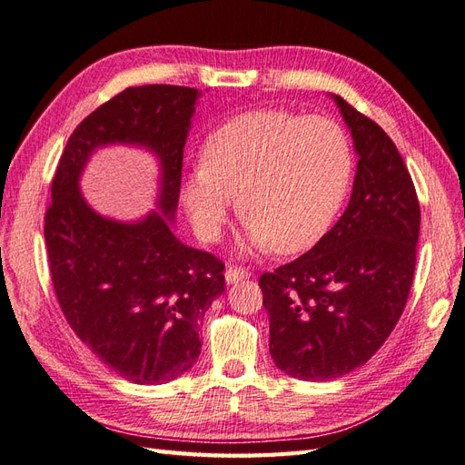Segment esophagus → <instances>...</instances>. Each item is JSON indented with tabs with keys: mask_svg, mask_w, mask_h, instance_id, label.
<instances>
[{
	"mask_svg": "<svg viewBox=\"0 0 465 465\" xmlns=\"http://www.w3.org/2000/svg\"><path fill=\"white\" fill-rule=\"evenodd\" d=\"M252 277V271H247L243 267H228L225 269V281L228 282H237Z\"/></svg>",
	"mask_w": 465,
	"mask_h": 465,
	"instance_id": "1",
	"label": "esophagus"
}]
</instances>
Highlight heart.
<instances>
[{
    "instance_id": "heart-1",
    "label": "heart",
    "mask_w": 465,
    "mask_h": 465,
    "mask_svg": "<svg viewBox=\"0 0 465 465\" xmlns=\"http://www.w3.org/2000/svg\"><path fill=\"white\" fill-rule=\"evenodd\" d=\"M350 174V139L334 119L259 110L212 131L181 200L204 242L220 240L235 198L247 247L294 253L328 230Z\"/></svg>"
}]
</instances>
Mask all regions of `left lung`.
<instances>
[{"label": "left lung", "mask_w": 465, "mask_h": 465, "mask_svg": "<svg viewBox=\"0 0 465 465\" xmlns=\"http://www.w3.org/2000/svg\"><path fill=\"white\" fill-rule=\"evenodd\" d=\"M334 100L360 154L350 204L311 252L259 279L272 361L302 381L346 375L383 346L409 299L420 232L419 196L395 143Z\"/></svg>", "instance_id": "obj_1"}]
</instances>
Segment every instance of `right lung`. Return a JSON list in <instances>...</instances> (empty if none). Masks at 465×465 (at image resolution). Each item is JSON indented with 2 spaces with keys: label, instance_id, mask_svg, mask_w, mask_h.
<instances>
[{
  "label": "right lung",
  "instance_id": "right-lung-1",
  "mask_svg": "<svg viewBox=\"0 0 465 465\" xmlns=\"http://www.w3.org/2000/svg\"><path fill=\"white\" fill-rule=\"evenodd\" d=\"M200 90L134 86L102 104L68 137L51 184L45 243L66 322L110 369L131 383L183 375L200 355V324L223 292V263L174 237L183 149ZM110 142L149 146L162 161L163 214L124 224L81 198L77 178L89 154Z\"/></svg>",
  "mask_w": 465,
  "mask_h": 465
}]
</instances>
